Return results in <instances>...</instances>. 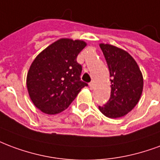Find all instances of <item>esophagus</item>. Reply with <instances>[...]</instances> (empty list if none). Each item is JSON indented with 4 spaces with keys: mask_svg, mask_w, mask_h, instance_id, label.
I'll list each match as a JSON object with an SVG mask.
<instances>
[{
    "mask_svg": "<svg viewBox=\"0 0 160 160\" xmlns=\"http://www.w3.org/2000/svg\"><path fill=\"white\" fill-rule=\"evenodd\" d=\"M89 86H90V89L91 90L93 89V87H94V86H93V83H92V82L89 83Z\"/></svg>",
    "mask_w": 160,
    "mask_h": 160,
    "instance_id": "34e87169",
    "label": "esophagus"
}]
</instances>
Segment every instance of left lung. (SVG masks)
Returning a JSON list of instances; mask_svg holds the SVG:
<instances>
[{
    "mask_svg": "<svg viewBox=\"0 0 160 160\" xmlns=\"http://www.w3.org/2000/svg\"><path fill=\"white\" fill-rule=\"evenodd\" d=\"M107 61L111 81V95L99 110L110 119L126 115L140 100L143 89L142 74L135 59L126 51L110 45L99 44Z\"/></svg>",
    "mask_w": 160,
    "mask_h": 160,
    "instance_id": "1",
    "label": "left lung"
}]
</instances>
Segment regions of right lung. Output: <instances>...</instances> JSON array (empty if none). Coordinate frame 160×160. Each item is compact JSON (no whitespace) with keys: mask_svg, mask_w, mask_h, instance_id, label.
Wrapping results in <instances>:
<instances>
[{"mask_svg":"<svg viewBox=\"0 0 160 160\" xmlns=\"http://www.w3.org/2000/svg\"><path fill=\"white\" fill-rule=\"evenodd\" d=\"M86 47L81 40L59 39L35 58L27 74L29 98L47 114H57L70 105L87 84L80 80L78 54Z\"/></svg>","mask_w":160,"mask_h":160,"instance_id":"right-lung-1","label":"right lung"}]
</instances>
